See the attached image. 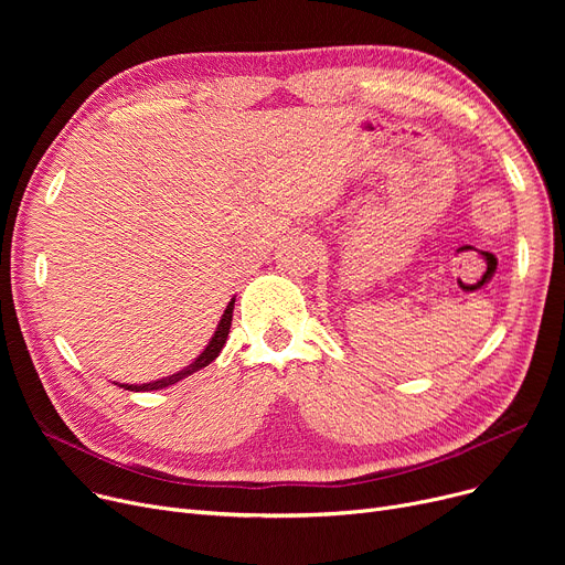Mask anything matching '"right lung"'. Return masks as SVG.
Returning a JSON list of instances; mask_svg holds the SVG:
<instances>
[{
    "instance_id": "right-lung-1",
    "label": "right lung",
    "mask_w": 565,
    "mask_h": 565,
    "mask_svg": "<svg viewBox=\"0 0 565 565\" xmlns=\"http://www.w3.org/2000/svg\"><path fill=\"white\" fill-rule=\"evenodd\" d=\"M233 302H235V300L228 302V307H226V311H224V316H222V320H220V324H217V330H215L211 343L205 345V350L199 354V358H196L190 366H185L183 371H178V373H173V375H167V377H162V380H156V382H146V384H121V387L128 390V392H153V390H164V387H169V384H175L178 380H183V377H188V375H192V373L201 371L203 366L211 364V362L217 358V354L222 352V348H224V343H226V339H228L231 320H233Z\"/></svg>"
}]
</instances>
